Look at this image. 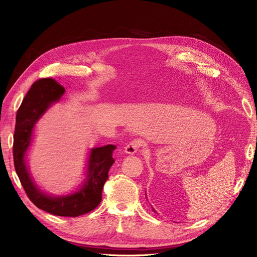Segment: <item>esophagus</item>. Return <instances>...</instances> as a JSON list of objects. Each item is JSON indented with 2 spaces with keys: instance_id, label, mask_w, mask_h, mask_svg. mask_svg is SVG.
<instances>
[{
  "instance_id": "1",
  "label": "esophagus",
  "mask_w": 257,
  "mask_h": 257,
  "mask_svg": "<svg viewBox=\"0 0 257 257\" xmlns=\"http://www.w3.org/2000/svg\"><path fill=\"white\" fill-rule=\"evenodd\" d=\"M141 147V143L139 141H132L129 144H127L123 148L126 155H136Z\"/></svg>"
}]
</instances>
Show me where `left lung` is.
Here are the masks:
<instances>
[{
  "mask_svg": "<svg viewBox=\"0 0 257 257\" xmlns=\"http://www.w3.org/2000/svg\"><path fill=\"white\" fill-rule=\"evenodd\" d=\"M146 198H147V196H146ZM153 211H154V212H156V210H155V208H154V207H153ZM156 213H157V212H156Z\"/></svg>",
  "mask_w": 257,
  "mask_h": 257,
  "instance_id": "left-lung-1",
  "label": "left lung"
}]
</instances>
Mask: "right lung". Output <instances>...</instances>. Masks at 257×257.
I'll list each match as a JSON object with an SVG mask.
<instances>
[{
	"label": "right lung",
	"instance_id": "1",
	"mask_svg": "<svg viewBox=\"0 0 257 257\" xmlns=\"http://www.w3.org/2000/svg\"><path fill=\"white\" fill-rule=\"evenodd\" d=\"M64 88L52 78L37 80L24 97L17 112L14 136V162L16 173L31 201L40 210L62 217H77L93 211L101 201V192L108 179L109 169L114 163L113 150L109 144L91 148L85 160L83 181L74 192L52 195L39 187L34 180L27 155L35 137V129L46 111L58 102Z\"/></svg>",
	"mask_w": 257,
	"mask_h": 257
}]
</instances>
